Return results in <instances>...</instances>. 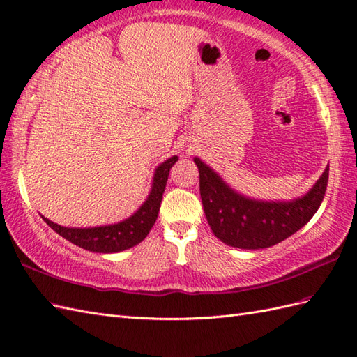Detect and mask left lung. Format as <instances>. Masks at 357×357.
Returning <instances> with one entry per match:
<instances>
[{"mask_svg": "<svg viewBox=\"0 0 357 357\" xmlns=\"http://www.w3.org/2000/svg\"><path fill=\"white\" fill-rule=\"evenodd\" d=\"M199 190L208 225L223 243L240 250H263L295 234L318 211L328 182V165L307 193L292 201H259L240 195L218 172L195 158Z\"/></svg>", "mask_w": 357, "mask_h": 357, "instance_id": "1", "label": "left lung"}]
</instances>
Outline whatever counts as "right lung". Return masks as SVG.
Here are the masks:
<instances>
[{
    "label": "right lung",
    "mask_w": 357,
    "mask_h": 357,
    "mask_svg": "<svg viewBox=\"0 0 357 357\" xmlns=\"http://www.w3.org/2000/svg\"><path fill=\"white\" fill-rule=\"evenodd\" d=\"M178 161V156L161 162L155 169L152 188L143 205L132 214L130 218L124 219L119 223H111V225L103 227H93V228H68L61 227L57 223L44 219L47 225L56 231L57 234L62 236L68 242L74 243L79 248H84L91 252H102V254H112L120 252L129 248L138 245L139 242L147 237L149 231L155 225L156 218H158L160 206L162 201V193L167 184L170 169L173 164Z\"/></svg>",
    "instance_id": "right-lung-1"
}]
</instances>
